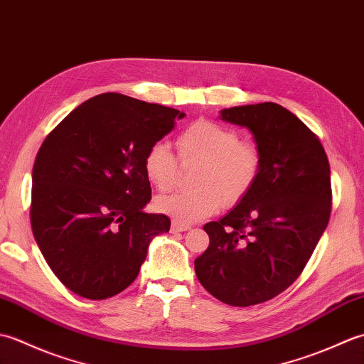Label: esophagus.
Masks as SVG:
<instances>
[{"mask_svg": "<svg viewBox=\"0 0 364 364\" xmlns=\"http://www.w3.org/2000/svg\"><path fill=\"white\" fill-rule=\"evenodd\" d=\"M191 227L189 225H183V223H178V222H172V225H170V231L172 233H180V231H188Z\"/></svg>", "mask_w": 364, "mask_h": 364, "instance_id": "34e87169", "label": "esophagus"}]
</instances>
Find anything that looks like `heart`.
I'll return each instance as SVG.
<instances>
[{"label":"heart","mask_w":364,"mask_h":364,"mask_svg":"<svg viewBox=\"0 0 364 364\" xmlns=\"http://www.w3.org/2000/svg\"><path fill=\"white\" fill-rule=\"evenodd\" d=\"M183 166H198L192 186L197 191L156 200V210L173 222L194 223L211 218L222 203L233 206L249 194L262 168L257 142L241 141L237 131L208 119L189 123L176 137ZM144 173L151 186L168 192L176 186L180 167L168 146L153 144L144 156Z\"/></svg>","instance_id":"1"}]
</instances>
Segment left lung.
<instances>
[{
	"label": "left lung",
	"mask_w": 364,
	"mask_h": 364,
	"mask_svg": "<svg viewBox=\"0 0 364 364\" xmlns=\"http://www.w3.org/2000/svg\"><path fill=\"white\" fill-rule=\"evenodd\" d=\"M220 119L244 127L262 153L258 181L219 222L196 259L203 288L231 306L274 299L297 280L327 228L330 164L313 131L277 103L235 106Z\"/></svg>",
	"instance_id": "obj_1"
}]
</instances>
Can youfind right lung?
<instances>
[{
    "instance_id": "obj_1",
    "label": "right lung",
    "mask_w": 364,
    "mask_h": 364,
    "mask_svg": "<svg viewBox=\"0 0 364 364\" xmlns=\"http://www.w3.org/2000/svg\"><path fill=\"white\" fill-rule=\"evenodd\" d=\"M184 112L122 94L73 109L46 136L33 167L31 227L45 261L72 292L103 300L136 280L170 219L144 211V156Z\"/></svg>"
}]
</instances>
